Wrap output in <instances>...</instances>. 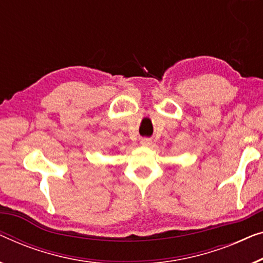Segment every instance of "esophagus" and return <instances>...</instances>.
Listing matches in <instances>:
<instances>
[{
  "label": "esophagus",
  "mask_w": 263,
  "mask_h": 263,
  "mask_svg": "<svg viewBox=\"0 0 263 263\" xmlns=\"http://www.w3.org/2000/svg\"><path fill=\"white\" fill-rule=\"evenodd\" d=\"M140 142H141V144H142V146H151L152 140L148 139V138H142V139H141Z\"/></svg>",
  "instance_id": "obj_1"
}]
</instances>
